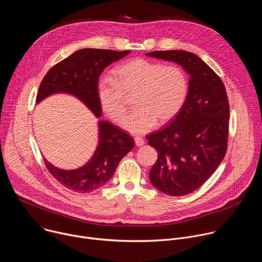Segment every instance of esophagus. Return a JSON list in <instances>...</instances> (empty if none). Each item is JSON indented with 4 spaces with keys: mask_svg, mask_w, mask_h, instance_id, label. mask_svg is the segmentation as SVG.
<instances>
[{
    "mask_svg": "<svg viewBox=\"0 0 262 262\" xmlns=\"http://www.w3.org/2000/svg\"><path fill=\"white\" fill-rule=\"evenodd\" d=\"M135 143H136L137 147H141V146H143L145 144V141L142 138H140V137H136L135 138Z\"/></svg>",
    "mask_w": 262,
    "mask_h": 262,
    "instance_id": "1",
    "label": "esophagus"
}]
</instances>
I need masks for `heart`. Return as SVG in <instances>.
Wrapping results in <instances>:
<instances>
[{
    "instance_id": "heart-1",
    "label": "heart",
    "mask_w": 262,
    "mask_h": 262,
    "mask_svg": "<svg viewBox=\"0 0 262 262\" xmlns=\"http://www.w3.org/2000/svg\"><path fill=\"white\" fill-rule=\"evenodd\" d=\"M189 94V79L185 71L175 65L136 58L119 65L114 79L102 77L97 83V97L104 113L120 122L126 112V97L135 95L137 110L122 122L124 129L143 135L157 122L164 125L181 111Z\"/></svg>"
}]
</instances>
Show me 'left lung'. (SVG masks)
<instances>
[{"mask_svg":"<svg viewBox=\"0 0 262 262\" xmlns=\"http://www.w3.org/2000/svg\"><path fill=\"white\" fill-rule=\"evenodd\" d=\"M181 66L189 74V94L174 120L147 136L158 151L149 178L170 196H184L213 174L227 150L229 102L217 74L197 55L185 51L145 54Z\"/></svg>","mask_w":262,"mask_h":262,"instance_id":"left-lung-1","label":"left lung"}]
</instances>
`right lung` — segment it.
<instances>
[{"mask_svg": "<svg viewBox=\"0 0 262 262\" xmlns=\"http://www.w3.org/2000/svg\"><path fill=\"white\" fill-rule=\"evenodd\" d=\"M130 51L83 49L53 66L45 76L36 102L50 95L66 93L80 99L96 118L101 117L97 97V83L103 69L127 56ZM98 143L91 159L81 168L63 170L45 159L51 174L65 188L89 193L104 185L114 175L120 161L135 146L133 138L104 120L98 121Z\"/></svg>", "mask_w": 262, "mask_h": 262, "instance_id": "right-lung-1", "label": "right lung"}]
</instances>
